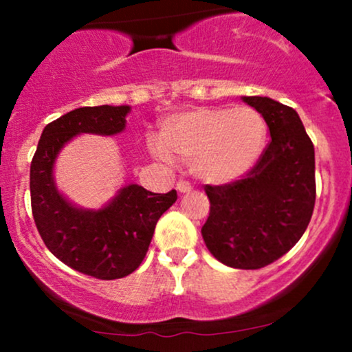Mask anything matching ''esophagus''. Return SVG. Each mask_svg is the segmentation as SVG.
I'll use <instances>...</instances> for the list:
<instances>
[{
    "label": "esophagus",
    "mask_w": 352,
    "mask_h": 352,
    "mask_svg": "<svg viewBox=\"0 0 352 352\" xmlns=\"http://www.w3.org/2000/svg\"><path fill=\"white\" fill-rule=\"evenodd\" d=\"M177 190H179L180 193H188L190 190H192V185H190L188 182H185V180H180L179 184H177Z\"/></svg>",
    "instance_id": "obj_1"
}]
</instances>
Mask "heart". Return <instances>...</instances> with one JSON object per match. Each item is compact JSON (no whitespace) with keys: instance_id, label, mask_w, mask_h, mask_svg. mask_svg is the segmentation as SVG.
<instances>
[{"instance_id":"b5f03b06","label":"heart","mask_w":352,"mask_h":352,"mask_svg":"<svg viewBox=\"0 0 352 352\" xmlns=\"http://www.w3.org/2000/svg\"><path fill=\"white\" fill-rule=\"evenodd\" d=\"M268 125L250 106L195 107L168 117L160 139H151L153 155L188 162L190 172L205 184L235 182L258 162Z\"/></svg>"}]
</instances>
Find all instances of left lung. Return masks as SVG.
Instances as JSON below:
<instances>
[{
  "label": "left lung",
  "instance_id": "1",
  "mask_svg": "<svg viewBox=\"0 0 352 352\" xmlns=\"http://www.w3.org/2000/svg\"><path fill=\"white\" fill-rule=\"evenodd\" d=\"M265 117L270 140L243 179L205 185L210 213L201 227L208 252L223 265L258 270L300 241L316 200L314 145L294 109L270 98H243Z\"/></svg>",
  "mask_w": 352,
  "mask_h": 352
}]
</instances>
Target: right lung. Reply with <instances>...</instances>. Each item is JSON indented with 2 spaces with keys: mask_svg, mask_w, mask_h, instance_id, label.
Returning a JSON list of instances; mask_svg holds the SVG:
<instances>
[{
  "mask_svg": "<svg viewBox=\"0 0 352 352\" xmlns=\"http://www.w3.org/2000/svg\"><path fill=\"white\" fill-rule=\"evenodd\" d=\"M129 111V106H96L60 116L44 127L31 162V210L44 245L64 265L98 280H117L139 268L157 221L175 204L177 192L152 193L131 184L104 208L84 210L58 192L52 167L74 135L122 132Z\"/></svg>",
  "mask_w": 352,
  "mask_h": 352,
  "instance_id": "right-lung-1",
  "label": "right lung"
}]
</instances>
